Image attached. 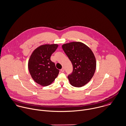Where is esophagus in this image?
Here are the masks:
<instances>
[{
    "label": "esophagus",
    "instance_id": "1",
    "mask_svg": "<svg viewBox=\"0 0 126 126\" xmlns=\"http://www.w3.org/2000/svg\"><path fill=\"white\" fill-rule=\"evenodd\" d=\"M61 71L62 72H64V68H62L61 69Z\"/></svg>",
    "mask_w": 126,
    "mask_h": 126
}]
</instances>
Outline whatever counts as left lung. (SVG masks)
<instances>
[{
  "label": "left lung",
  "instance_id": "obj_1",
  "mask_svg": "<svg viewBox=\"0 0 126 126\" xmlns=\"http://www.w3.org/2000/svg\"><path fill=\"white\" fill-rule=\"evenodd\" d=\"M62 48L73 65V72L68 76L70 84L77 87L84 86L92 79L96 70V61L93 52L79 42L63 44Z\"/></svg>",
  "mask_w": 126,
  "mask_h": 126
}]
</instances>
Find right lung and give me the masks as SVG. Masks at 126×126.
Returning <instances> with one entry per match:
<instances>
[{
    "label": "right lung",
    "mask_w": 126,
    "mask_h": 126,
    "mask_svg": "<svg viewBox=\"0 0 126 126\" xmlns=\"http://www.w3.org/2000/svg\"><path fill=\"white\" fill-rule=\"evenodd\" d=\"M58 47L57 44L42 45L32 52L28 63L30 74L35 82L46 86L52 84L58 76L59 70L50 60Z\"/></svg>",
    "instance_id": "obj_1"
}]
</instances>
